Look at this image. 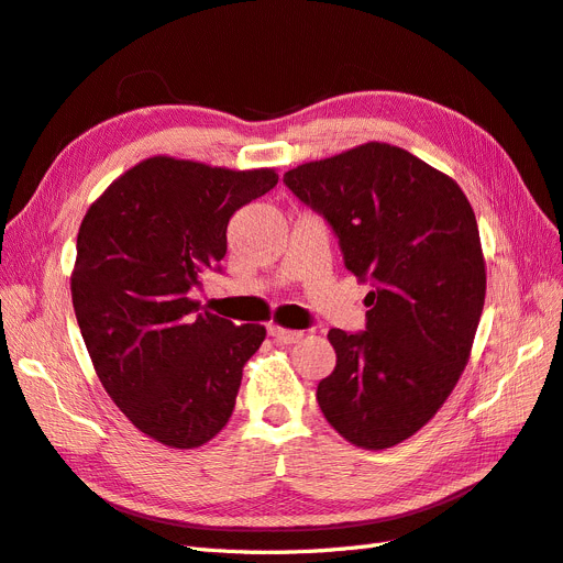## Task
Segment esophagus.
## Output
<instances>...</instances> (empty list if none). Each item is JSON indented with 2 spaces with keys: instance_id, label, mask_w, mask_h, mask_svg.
Listing matches in <instances>:
<instances>
[{
  "instance_id": "1",
  "label": "esophagus",
  "mask_w": 563,
  "mask_h": 563,
  "mask_svg": "<svg viewBox=\"0 0 563 563\" xmlns=\"http://www.w3.org/2000/svg\"><path fill=\"white\" fill-rule=\"evenodd\" d=\"M267 333L277 340L279 345H294L298 343V340L302 338V331H291V329H284V327H277V323H269L267 327Z\"/></svg>"
}]
</instances>
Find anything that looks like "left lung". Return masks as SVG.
I'll return each mask as SVG.
<instances>
[{"label": "left lung", "mask_w": 563, "mask_h": 563, "mask_svg": "<svg viewBox=\"0 0 563 563\" xmlns=\"http://www.w3.org/2000/svg\"><path fill=\"white\" fill-rule=\"evenodd\" d=\"M284 183L327 218L352 275L373 284L366 331H329L335 368L317 387L321 413L354 446L401 444L449 399L479 327L486 263L470 201L387 143L300 164Z\"/></svg>", "instance_id": "1"}]
</instances>
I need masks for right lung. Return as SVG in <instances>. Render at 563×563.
Returning <instances> with one entry per match:
<instances>
[{"label":"right lung","mask_w":563,"mask_h":563,"mask_svg":"<svg viewBox=\"0 0 563 563\" xmlns=\"http://www.w3.org/2000/svg\"><path fill=\"white\" fill-rule=\"evenodd\" d=\"M275 168L150 157L119 176L84 216L70 277L93 368L135 428L197 449L225 428L242 368L265 340L190 298L220 269L236 209L277 185Z\"/></svg>","instance_id":"right-lung-1"}]
</instances>
